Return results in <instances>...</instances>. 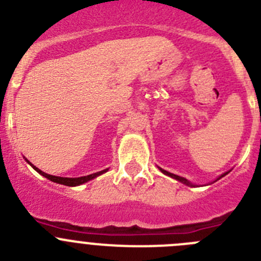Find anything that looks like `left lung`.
Masks as SVG:
<instances>
[{
  "instance_id": "8db88e82",
  "label": "left lung",
  "mask_w": 261,
  "mask_h": 261,
  "mask_svg": "<svg viewBox=\"0 0 261 261\" xmlns=\"http://www.w3.org/2000/svg\"><path fill=\"white\" fill-rule=\"evenodd\" d=\"M160 170H161V171H162V172H164L165 175H167V176H171V177H174V179L179 180V181H180V182H182V184H187V186H192L191 182H189L188 180H187V179H184V177H181V176H177V175H174V174H171V172L166 171V170H162V169H160ZM224 175H226V172H225V174H223V175H221L220 177H223ZM220 177H219V179H220Z\"/></svg>"
}]
</instances>
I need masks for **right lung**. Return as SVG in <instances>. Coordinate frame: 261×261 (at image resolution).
Wrapping results in <instances>:
<instances>
[{"label":"right lung","instance_id":"right-lung-1","mask_svg":"<svg viewBox=\"0 0 261 261\" xmlns=\"http://www.w3.org/2000/svg\"><path fill=\"white\" fill-rule=\"evenodd\" d=\"M25 161L28 162L29 165H31L33 169L36 170V171L38 172V174H41L42 176L47 177L48 180H51V181L54 182H58V184H63V186H68V187H77V186H81V184H84V182H87L89 180H92L94 177L99 176V175L104 174L106 171H108V169L107 170H103V171H99V172H95V174H91V175H87V176H81V177H62V176H54V175H48L46 174V172L41 171L40 169H37V167L35 166V165H32L31 162H29L28 160L25 158Z\"/></svg>","mask_w":261,"mask_h":261}]
</instances>
